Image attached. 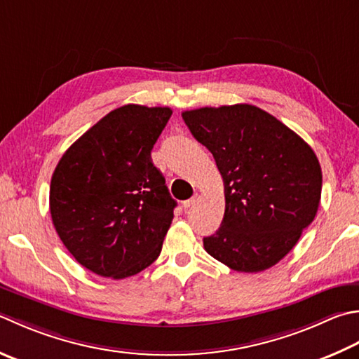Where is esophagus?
I'll use <instances>...</instances> for the list:
<instances>
[{
    "label": "esophagus",
    "mask_w": 359,
    "mask_h": 359,
    "mask_svg": "<svg viewBox=\"0 0 359 359\" xmlns=\"http://www.w3.org/2000/svg\"><path fill=\"white\" fill-rule=\"evenodd\" d=\"M196 201H198V194L196 196H193L191 199H188V201H184V208H189L193 205V203H196Z\"/></svg>",
    "instance_id": "1"
}]
</instances>
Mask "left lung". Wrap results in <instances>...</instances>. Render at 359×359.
I'll list each match as a JSON object with an SVG mask.
<instances>
[{"instance_id":"obj_1","label":"left lung","mask_w":359,"mask_h":359,"mask_svg":"<svg viewBox=\"0 0 359 359\" xmlns=\"http://www.w3.org/2000/svg\"><path fill=\"white\" fill-rule=\"evenodd\" d=\"M182 118L224 180L226 213L203 248L238 272L272 268L318 213L322 171L311 146L250 104L187 110Z\"/></svg>"}]
</instances>
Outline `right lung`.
<instances>
[{"label":"right lung","mask_w":359,"mask_h":359,"mask_svg":"<svg viewBox=\"0 0 359 359\" xmlns=\"http://www.w3.org/2000/svg\"><path fill=\"white\" fill-rule=\"evenodd\" d=\"M172 110L128 104L68 147L55 166L49 212L76 262L126 278L156 262L177 205L151 151Z\"/></svg>","instance_id":"add662e5"}]
</instances>
